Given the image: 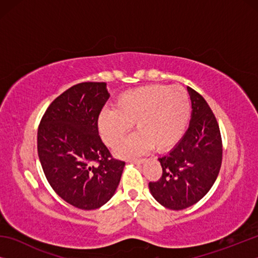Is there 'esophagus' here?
Listing matches in <instances>:
<instances>
[{"instance_id": "1", "label": "esophagus", "mask_w": 258, "mask_h": 258, "mask_svg": "<svg viewBox=\"0 0 258 258\" xmlns=\"http://www.w3.org/2000/svg\"><path fill=\"white\" fill-rule=\"evenodd\" d=\"M143 160L145 159H131L130 161H132V163H134V164H141V163H143Z\"/></svg>"}]
</instances>
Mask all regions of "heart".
Instances as JSON below:
<instances>
[{
    "mask_svg": "<svg viewBox=\"0 0 258 258\" xmlns=\"http://www.w3.org/2000/svg\"><path fill=\"white\" fill-rule=\"evenodd\" d=\"M189 111V95L182 86L150 84L121 93L113 110L100 113L98 127L103 142L115 149L134 124L138 133L117 149L119 157L142 154L151 147L164 151L181 139Z\"/></svg>",
    "mask_w": 258,
    "mask_h": 258,
    "instance_id": "1",
    "label": "heart"
}]
</instances>
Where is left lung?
Masks as SVG:
<instances>
[{
	"label": "left lung",
	"mask_w": 258,
	"mask_h": 258,
	"mask_svg": "<svg viewBox=\"0 0 258 258\" xmlns=\"http://www.w3.org/2000/svg\"><path fill=\"white\" fill-rule=\"evenodd\" d=\"M192 112L184 137L168 155L158 158L161 176L149 182L151 195L164 207L181 211L198 203L211 190L222 165L220 126L211 107L187 86Z\"/></svg>",
	"instance_id": "left-lung-1"
}]
</instances>
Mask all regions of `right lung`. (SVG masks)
Returning a JSON list of instances; mask_svg holds the SVG:
<instances>
[{
	"label": "right lung",
	"instance_id": "1",
	"mask_svg": "<svg viewBox=\"0 0 258 258\" xmlns=\"http://www.w3.org/2000/svg\"><path fill=\"white\" fill-rule=\"evenodd\" d=\"M106 85L84 82L69 87L47 107L37 131L47 182L64 202L85 211L112 197L125 165L113 158L99 135L100 112L110 97Z\"/></svg>",
	"mask_w": 258,
	"mask_h": 258
}]
</instances>
